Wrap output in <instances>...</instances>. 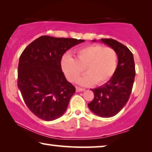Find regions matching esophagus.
<instances>
[{
  "instance_id": "obj_1",
  "label": "esophagus",
  "mask_w": 152,
  "mask_h": 152,
  "mask_svg": "<svg viewBox=\"0 0 152 152\" xmlns=\"http://www.w3.org/2000/svg\"><path fill=\"white\" fill-rule=\"evenodd\" d=\"M85 91V88H80V87H78V86L76 87V91H77V92H82V91Z\"/></svg>"
}]
</instances>
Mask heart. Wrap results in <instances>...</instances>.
<instances>
[{
	"instance_id": "heart-1",
	"label": "heart",
	"mask_w": 152,
	"mask_h": 152,
	"mask_svg": "<svg viewBox=\"0 0 152 152\" xmlns=\"http://www.w3.org/2000/svg\"><path fill=\"white\" fill-rule=\"evenodd\" d=\"M118 66V55L111 47L93 44L83 47L75 53V58L63 56L61 67L69 82H75L86 70L87 75L79 79L81 85H101L111 80Z\"/></svg>"
}]
</instances>
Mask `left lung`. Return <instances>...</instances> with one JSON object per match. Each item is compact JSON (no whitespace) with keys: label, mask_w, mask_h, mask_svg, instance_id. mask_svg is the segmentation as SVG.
Instances as JSON below:
<instances>
[{"label":"left lung","mask_w":152,"mask_h":152,"mask_svg":"<svg viewBox=\"0 0 152 152\" xmlns=\"http://www.w3.org/2000/svg\"><path fill=\"white\" fill-rule=\"evenodd\" d=\"M101 41L116 51L118 66L109 82L91 90L94 93V99L88 106L96 115L109 118L119 113L129 99L136 70L134 56L127 47L112 39H102Z\"/></svg>","instance_id":"1"}]
</instances>
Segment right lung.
<instances>
[{"label":"right lung","mask_w":152,"mask_h":152,"mask_svg":"<svg viewBox=\"0 0 152 152\" xmlns=\"http://www.w3.org/2000/svg\"><path fill=\"white\" fill-rule=\"evenodd\" d=\"M82 39L41 36L26 48L19 58L18 88L28 109L45 121L61 117L75 88L62 72L66 50Z\"/></svg>","instance_id":"add662e5"}]
</instances>
